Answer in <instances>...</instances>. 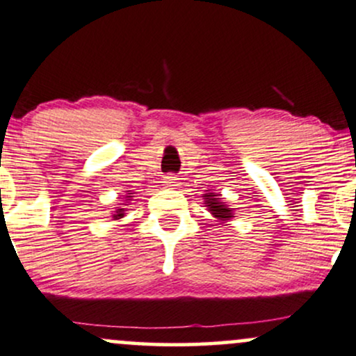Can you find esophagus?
<instances>
[{
	"label": "esophagus",
	"mask_w": 356,
	"mask_h": 356,
	"mask_svg": "<svg viewBox=\"0 0 356 356\" xmlns=\"http://www.w3.org/2000/svg\"><path fill=\"white\" fill-rule=\"evenodd\" d=\"M162 184H164L165 187H169V189H175V187H179V184H181V179L177 177V175H165L164 179H162Z\"/></svg>",
	"instance_id": "obj_1"
}]
</instances>
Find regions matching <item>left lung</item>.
Masks as SVG:
<instances>
[{"label": "left lung", "mask_w": 356, "mask_h": 356, "mask_svg": "<svg viewBox=\"0 0 356 356\" xmlns=\"http://www.w3.org/2000/svg\"><path fill=\"white\" fill-rule=\"evenodd\" d=\"M202 197L205 207L211 212L213 219L219 222V225L227 224V222H230L235 217L234 209L220 199V194H217V192L213 191H205V194H202Z\"/></svg>", "instance_id": "obj_1"}]
</instances>
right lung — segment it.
Here are the masks:
<instances>
[{
	"label": "right lung",
	"mask_w": 356,
	"mask_h": 356,
	"mask_svg": "<svg viewBox=\"0 0 356 356\" xmlns=\"http://www.w3.org/2000/svg\"><path fill=\"white\" fill-rule=\"evenodd\" d=\"M132 194H136L134 191H126V195L122 197V202L118 205V207H114V211H113V220H119V219H122L124 216H126V212H127V207H129V202L132 200Z\"/></svg>",
	"instance_id": "right-lung-1"
}]
</instances>
